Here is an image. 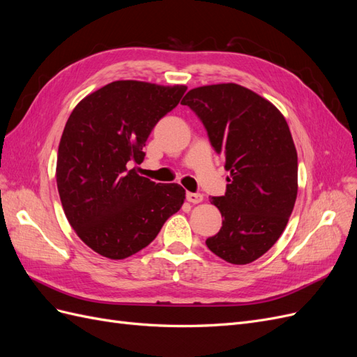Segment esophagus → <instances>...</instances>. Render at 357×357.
<instances>
[{
	"mask_svg": "<svg viewBox=\"0 0 357 357\" xmlns=\"http://www.w3.org/2000/svg\"><path fill=\"white\" fill-rule=\"evenodd\" d=\"M186 199H188L190 204H199V202H202L204 197L201 195V193H192V192H188Z\"/></svg>",
	"mask_w": 357,
	"mask_h": 357,
	"instance_id": "obj_1",
	"label": "esophagus"
}]
</instances>
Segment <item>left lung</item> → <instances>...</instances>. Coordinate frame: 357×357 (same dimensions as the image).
Instances as JSON below:
<instances>
[{
  "mask_svg": "<svg viewBox=\"0 0 357 357\" xmlns=\"http://www.w3.org/2000/svg\"><path fill=\"white\" fill-rule=\"evenodd\" d=\"M198 114L229 171L223 197L210 201L222 228L205 244L234 265L265 255L283 234L298 195V153L284 116L236 83L190 89L181 101Z\"/></svg>",
  "mask_w": 357,
  "mask_h": 357,
  "instance_id": "obj_1",
  "label": "left lung"
}]
</instances>
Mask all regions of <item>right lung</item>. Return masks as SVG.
<instances>
[{
    "mask_svg": "<svg viewBox=\"0 0 357 357\" xmlns=\"http://www.w3.org/2000/svg\"><path fill=\"white\" fill-rule=\"evenodd\" d=\"M186 89L117 80L71 112L59 142L56 185L71 228L98 255L119 261L139 252L185 202L177 183L156 185L131 165L142 164L150 132Z\"/></svg>",
    "mask_w": 357,
    "mask_h": 357,
    "instance_id": "right-lung-1",
    "label": "right lung"
}]
</instances>
